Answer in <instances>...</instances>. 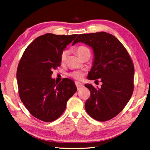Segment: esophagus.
Listing matches in <instances>:
<instances>
[{
  "mask_svg": "<svg viewBox=\"0 0 150 150\" xmlns=\"http://www.w3.org/2000/svg\"><path fill=\"white\" fill-rule=\"evenodd\" d=\"M75 84H76V86L77 88H78V89H80L81 88H83L84 85L82 83H80V82H78V81H76L75 82Z\"/></svg>",
  "mask_w": 150,
  "mask_h": 150,
  "instance_id": "1",
  "label": "esophagus"
}]
</instances>
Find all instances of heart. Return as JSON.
Instances as JSON below:
<instances>
[{
	"instance_id": "b5f03b06",
	"label": "heart",
	"mask_w": 150,
	"mask_h": 150,
	"mask_svg": "<svg viewBox=\"0 0 150 150\" xmlns=\"http://www.w3.org/2000/svg\"><path fill=\"white\" fill-rule=\"evenodd\" d=\"M76 50L77 53L78 54V55L80 57L83 56L84 54L90 52L89 49L87 47H86L84 46H80L77 47ZM67 52L66 51H64L62 52L61 55V60L62 62H64L66 60V57H67ZM69 76L76 79H81L84 76V73L81 71H74L69 73Z\"/></svg>"
}]
</instances>
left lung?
<instances>
[{
  "instance_id": "1",
  "label": "left lung",
  "mask_w": 150,
  "mask_h": 150,
  "mask_svg": "<svg viewBox=\"0 0 150 150\" xmlns=\"http://www.w3.org/2000/svg\"><path fill=\"white\" fill-rule=\"evenodd\" d=\"M77 42H83L93 49L94 61L88 78L99 79L102 83L100 88L85 84L91 92L85 103L86 111L97 121L110 120L123 110L132 96L134 72L132 60L120 40L105 32L79 34L72 46Z\"/></svg>"
}]
</instances>
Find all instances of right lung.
<instances>
[{
    "label": "right lung",
    "mask_w": 150,
    "mask_h": 150,
    "mask_svg": "<svg viewBox=\"0 0 150 150\" xmlns=\"http://www.w3.org/2000/svg\"><path fill=\"white\" fill-rule=\"evenodd\" d=\"M78 34L47 33L31 42L24 52L17 70L19 94L30 114L45 122L57 120L77 91L74 81L57 83L52 71L61 66V55Z\"/></svg>",
    "instance_id": "1"
}]
</instances>
